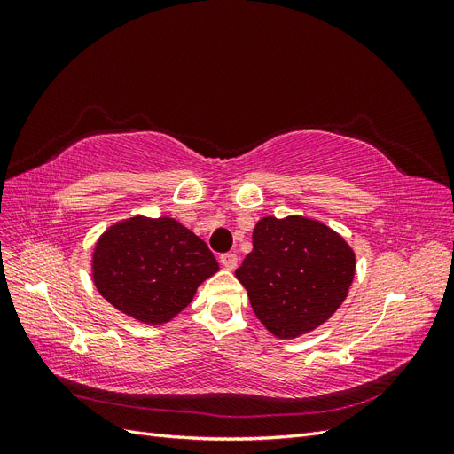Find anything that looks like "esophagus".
<instances>
[{
  "instance_id": "obj_1",
  "label": "esophagus",
  "mask_w": 454,
  "mask_h": 454,
  "mask_svg": "<svg viewBox=\"0 0 454 454\" xmlns=\"http://www.w3.org/2000/svg\"><path fill=\"white\" fill-rule=\"evenodd\" d=\"M219 261H222V265L227 269V270H232L237 267V263H239V257L235 255V254H223L222 257H219Z\"/></svg>"
}]
</instances>
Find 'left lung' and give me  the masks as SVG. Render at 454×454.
<instances>
[{
  "instance_id": "left-lung-1",
  "label": "left lung",
  "mask_w": 454,
  "mask_h": 454,
  "mask_svg": "<svg viewBox=\"0 0 454 454\" xmlns=\"http://www.w3.org/2000/svg\"><path fill=\"white\" fill-rule=\"evenodd\" d=\"M252 242L254 250L235 274L272 335L309 333L347 299L356 257L327 225L303 215H269L257 222Z\"/></svg>"
}]
</instances>
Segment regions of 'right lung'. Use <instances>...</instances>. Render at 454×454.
Returning a JSON list of instances; mask_svg holds the SVG:
<instances>
[{"label":"right lung","mask_w":454,"mask_h":454,"mask_svg":"<svg viewBox=\"0 0 454 454\" xmlns=\"http://www.w3.org/2000/svg\"><path fill=\"white\" fill-rule=\"evenodd\" d=\"M217 270L206 242L172 217L119 222L92 254L96 290L117 310L151 325L180 314Z\"/></svg>","instance_id":"obj_1"}]
</instances>
